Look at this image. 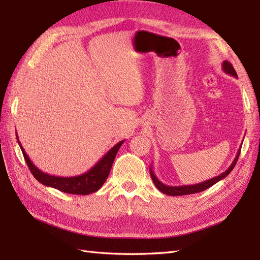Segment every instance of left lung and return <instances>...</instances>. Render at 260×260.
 I'll list each match as a JSON object with an SVG mask.
<instances>
[{
    "instance_id": "8db88e82",
    "label": "left lung",
    "mask_w": 260,
    "mask_h": 260,
    "mask_svg": "<svg viewBox=\"0 0 260 260\" xmlns=\"http://www.w3.org/2000/svg\"><path fill=\"white\" fill-rule=\"evenodd\" d=\"M222 69L225 74H228L230 76L235 77V78H238V76H237V73L236 70L234 69L233 64H231L230 62L228 61H223L222 62ZM241 148V146H240ZM240 148L238 150V152H237V155L234 159V162L231 163L230 167L228 168V170H225L223 173L219 174L218 176H214V178L210 179V180H207L204 182H201V183H198V184H193V185H180V186H170V185H167L162 183L161 181H159L156 175L154 174L153 170L150 169V174H151V178L154 182V184H155V186L157 187V189L161 191L162 193H164V194H168V196H186V194H193V193H198V192H201V191H204L209 189L210 186H212L213 184L217 183V182L221 181L222 179H224L225 176H228V174L231 172V171L234 170L235 165L237 163V161H238V157L240 155Z\"/></svg>"
}]
</instances>
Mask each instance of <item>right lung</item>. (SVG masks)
Wrapping results in <instances>:
<instances>
[{
  "label": "right lung",
  "mask_w": 260,
  "mask_h": 260,
  "mask_svg": "<svg viewBox=\"0 0 260 260\" xmlns=\"http://www.w3.org/2000/svg\"><path fill=\"white\" fill-rule=\"evenodd\" d=\"M16 140H18L21 151L23 153L24 159L31 171V173L39 182H40V183L46 186L54 187V189L64 193L80 196L90 194V193L96 192L101 189L108 178L116 154H117L121 144L125 142L120 141L115 146H113L89 171H87V172L80 175L64 176L63 178V176L48 174L42 172L41 170H39L36 165L31 162V159L23 150V147H22L19 141L18 135H16Z\"/></svg>",
  "instance_id": "add662e5"
}]
</instances>
